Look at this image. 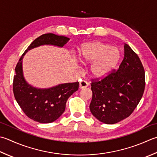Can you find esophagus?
<instances>
[{
	"instance_id": "1",
	"label": "esophagus",
	"mask_w": 157,
	"mask_h": 157,
	"mask_svg": "<svg viewBox=\"0 0 157 157\" xmlns=\"http://www.w3.org/2000/svg\"><path fill=\"white\" fill-rule=\"evenodd\" d=\"M88 83L86 81H81L79 82V88L80 89H83V88H85L88 86Z\"/></svg>"
}]
</instances>
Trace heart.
Segmentation results:
<instances>
[{
    "label": "heart",
    "instance_id": "1",
    "mask_svg": "<svg viewBox=\"0 0 157 157\" xmlns=\"http://www.w3.org/2000/svg\"><path fill=\"white\" fill-rule=\"evenodd\" d=\"M121 51L116 47L101 41L83 44L79 51V60L89 67V74L95 79H103L110 74L121 59Z\"/></svg>",
    "mask_w": 157,
    "mask_h": 157
}]
</instances>
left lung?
<instances>
[{
    "label": "left lung",
    "instance_id": "8db88e82",
    "mask_svg": "<svg viewBox=\"0 0 157 157\" xmlns=\"http://www.w3.org/2000/svg\"><path fill=\"white\" fill-rule=\"evenodd\" d=\"M119 69L100 81L91 83L90 110L95 118L112 124L129 116L140 103L145 88V71L139 56L124 44Z\"/></svg>",
    "mask_w": 157,
    "mask_h": 157
}]
</instances>
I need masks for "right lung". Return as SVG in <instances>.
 I'll list each match as a JSON object with an SVG mask.
<instances>
[{
    "label": "right lung",
    "mask_w": 157,
    "mask_h": 157,
    "mask_svg": "<svg viewBox=\"0 0 157 157\" xmlns=\"http://www.w3.org/2000/svg\"><path fill=\"white\" fill-rule=\"evenodd\" d=\"M69 39L53 33L41 35L28 47L15 67L13 83L15 99L28 117L40 123H50L63 114L67 99L78 90L79 82L65 83L49 88L33 87L26 81L23 75L24 56L31 49L44 45L63 48Z\"/></svg>",
    "instance_id": "1"
}]
</instances>
